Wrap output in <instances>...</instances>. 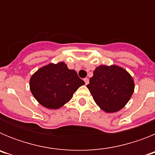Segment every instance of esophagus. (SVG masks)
<instances>
[{
    "mask_svg": "<svg viewBox=\"0 0 155 155\" xmlns=\"http://www.w3.org/2000/svg\"><path fill=\"white\" fill-rule=\"evenodd\" d=\"M84 83H85L86 85H87V84H88V83H89V79L87 78H84Z\"/></svg>",
    "mask_w": 155,
    "mask_h": 155,
    "instance_id": "esophagus-1",
    "label": "esophagus"
}]
</instances>
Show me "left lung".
<instances>
[{"mask_svg":"<svg viewBox=\"0 0 155 155\" xmlns=\"http://www.w3.org/2000/svg\"><path fill=\"white\" fill-rule=\"evenodd\" d=\"M132 76L117 65H100L95 68L87 87L95 103L107 113L125 106L134 91Z\"/></svg>","mask_w":155,"mask_h":155,"instance_id":"1","label":"left lung"}]
</instances>
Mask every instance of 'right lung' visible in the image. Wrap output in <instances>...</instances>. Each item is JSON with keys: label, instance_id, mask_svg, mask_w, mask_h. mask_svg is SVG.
I'll use <instances>...</instances> for the list:
<instances>
[{"label": "right lung", "instance_id": "obj_1", "mask_svg": "<svg viewBox=\"0 0 155 155\" xmlns=\"http://www.w3.org/2000/svg\"><path fill=\"white\" fill-rule=\"evenodd\" d=\"M84 81L64 62L43 66L31 75L30 91L40 105L49 109H58L68 103Z\"/></svg>", "mask_w": 155, "mask_h": 155}]
</instances>
